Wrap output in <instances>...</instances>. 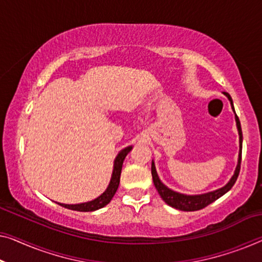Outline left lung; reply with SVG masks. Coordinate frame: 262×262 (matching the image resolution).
Returning a JSON list of instances; mask_svg holds the SVG:
<instances>
[{
  "label": "left lung",
  "mask_w": 262,
  "mask_h": 262,
  "mask_svg": "<svg viewBox=\"0 0 262 262\" xmlns=\"http://www.w3.org/2000/svg\"><path fill=\"white\" fill-rule=\"evenodd\" d=\"M227 97L231 101L232 107H233V101L232 97L228 93H225ZM234 109V108H233ZM235 121H236V126H237V130H239V136H240V151H239V161H237V166L235 169V173L227 185L222 188L214 190V192L210 193H206V194H201V195H185V194H180L174 192V190L169 189L168 187H166L163 183L160 181V179L158 177V173L155 170V166L154 162H151V177H153V182L156 190H158L160 196L162 198V200L166 202L167 205H169L170 207H174V208L180 209V210H185V212H194V210H200L202 208H205L208 205L212 204L215 200H217L219 198H221L222 195L226 194L229 189L232 188L235 183L237 177H239L240 173V166H241V154H243V130H241V124H240V120L237 118V115L235 114Z\"/></svg>",
  "instance_id": "8db88e82"
}]
</instances>
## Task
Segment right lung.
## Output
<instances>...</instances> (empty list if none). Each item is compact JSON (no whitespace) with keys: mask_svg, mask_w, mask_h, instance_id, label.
Returning a JSON list of instances; mask_svg holds the SVG:
<instances>
[{"mask_svg":"<svg viewBox=\"0 0 262 262\" xmlns=\"http://www.w3.org/2000/svg\"><path fill=\"white\" fill-rule=\"evenodd\" d=\"M130 150H132V146L124 148V149L121 150L119 155L116 156L115 162H114V170H113L111 183H109L108 188L106 189V192H104L102 195H100L99 198L91 202H84V204H80V205H64V204H58V205L62 207H66V208H68V209L77 210V212H93V210L100 209L106 205H108L113 199V196L115 195L116 190H118V188H119L120 175H121V169H122L123 160Z\"/></svg>","mask_w":262,"mask_h":262,"instance_id":"obj_1","label":"right lung"}]
</instances>
